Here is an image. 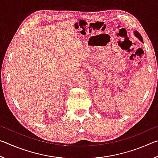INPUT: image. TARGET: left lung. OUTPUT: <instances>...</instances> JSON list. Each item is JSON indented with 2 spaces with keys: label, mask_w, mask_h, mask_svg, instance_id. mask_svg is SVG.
<instances>
[{
  "label": "left lung",
  "mask_w": 158,
  "mask_h": 158,
  "mask_svg": "<svg viewBox=\"0 0 158 158\" xmlns=\"http://www.w3.org/2000/svg\"><path fill=\"white\" fill-rule=\"evenodd\" d=\"M135 35H136V37H137V38H139V40L141 41V42H143V39H142V37H141V35L139 34V33L138 31H135Z\"/></svg>",
  "instance_id": "left-lung-1"
}]
</instances>
